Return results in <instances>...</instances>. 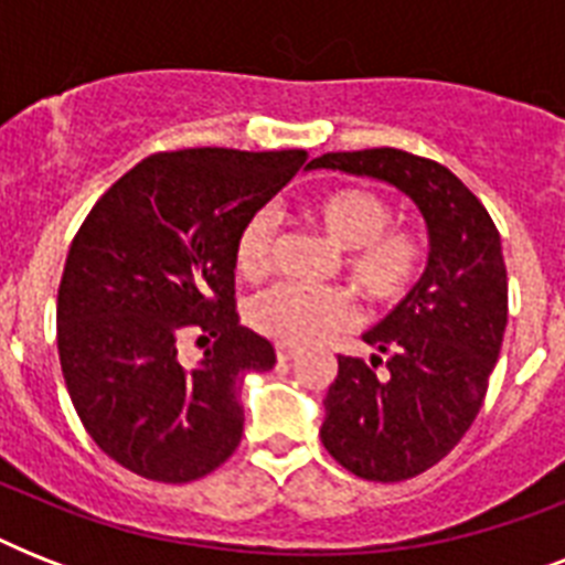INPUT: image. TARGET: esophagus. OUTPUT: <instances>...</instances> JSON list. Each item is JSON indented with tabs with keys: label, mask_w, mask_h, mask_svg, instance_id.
Here are the masks:
<instances>
[{
	"label": "esophagus",
	"mask_w": 565,
	"mask_h": 565,
	"mask_svg": "<svg viewBox=\"0 0 565 565\" xmlns=\"http://www.w3.org/2000/svg\"><path fill=\"white\" fill-rule=\"evenodd\" d=\"M301 349L299 345H292V343H275V358L278 361H292L296 354H299Z\"/></svg>",
	"instance_id": "esophagus-1"
}]
</instances>
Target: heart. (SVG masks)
Returning <instances> with one entry per match:
<instances>
[{"label": "heart", "mask_w": 565, "mask_h": 565, "mask_svg": "<svg viewBox=\"0 0 565 565\" xmlns=\"http://www.w3.org/2000/svg\"><path fill=\"white\" fill-rule=\"evenodd\" d=\"M305 216L328 243L343 248L345 275L377 308L411 299L425 278L430 260L428 234L411 222H393V202L377 190L361 184L328 188L305 204ZM234 264L246 278L269 273L273 220L266 213H255L239 228ZM354 319L358 301L343 287L310 290L275 284L248 305V322L260 334L292 345L319 343L352 326Z\"/></svg>", "instance_id": "b5f03b06"}]
</instances>
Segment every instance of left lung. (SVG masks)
Masks as SVG:
<instances>
[{"label": "left lung", "mask_w": 565, "mask_h": 565, "mask_svg": "<svg viewBox=\"0 0 565 565\" xmlns=\"http://www.w3.org/2000/svg\"><path fill=\"white\" fill-rule=\"evenodd\" d=\"M313 167L390 181L428 222L425 278L363 340L370 363L340 354L322 446L363 481H407L439 463L481 411L508 326V266L481 199L443 163L402 152H328Z\"/></svg>", "instance_id": "8db88e82"}]
</instances>
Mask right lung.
I'll return each instance as SVG.
<instances>
[{
  "mask_svg": "<svg viewBox=\"0 0 565 565\" xmlns=\"http://www.w3.org/2000/svg\"><path fill=\"white\" fill-rule=\"evenodd\" d=\"M308 161L305 149L149 154L93 204L57 287V354L93 443L128 472L199 481L243 437L237 386L275 366L239 326L234 243ZM211 342L188 367L180 345Z\"/></svg>",
  "mask_w": 565,
  "mask_h": 565,
  "instance_id": "right-lung-1",
  "label": "right lung"
}]
</instances>
